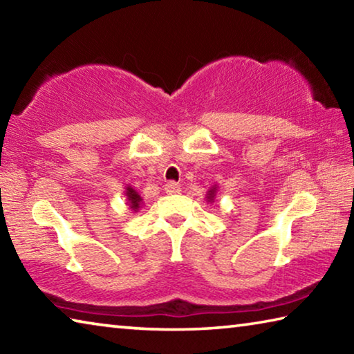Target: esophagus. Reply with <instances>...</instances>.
<instances>
[{
  "label": "esophagus",
  "instance_id": "esophagus-1",
  "mask_svg": "<svg viewBox=\"0 0 354 354\" xmlns=\"http://www.w3.org/2000/svg\"><path fill=\"white\" fill-rule=\"evenodd\" d=\"M165 192L169 195H175V194H179L181 192V187L176 183H167L165 184Z\"/></svg>",
  "mask_w": 354,
  "mask_h": 354
}]
</instances>
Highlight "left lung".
I'll use <instances>...</instances> for the list:
<instances>
[{"mask_svg":"<svg viewBox=\"0 0 354 354\" xmlns=\"http://www.w3.org/2000/svg\"><path fill=\"white\" fill-rule=\"evenodd\" d=\"M215 195H217V185H214V187H211L207 190V194H206V201L207 203H214V200H215Z\"/></svg>","mask_w":354,"mask_h":354,"instance_id":"left-lung-1","label":"left lung"}]
</instances>
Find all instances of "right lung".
<instances>
[{
    "label": "right lung",
    "mask_w": 354,
    "mask_h": 354,
    "mask_svg": "<svg viewBox=\"0 0 354 354\" xmlns=\"http://www.w3.org/2000/svg\"><path fill=\"white\" fill-rule=\"evenodd\" d=\"M124 196H127V205L129 206L131 211L137 212L142 207V196L139 195V192H136L131 185H128L127 190H124Z\"/></svg>",
    "instance_id": "right-lung-1"
}]
</instances>
